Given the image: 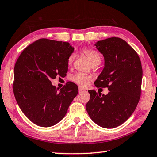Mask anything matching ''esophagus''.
Here are the masks:
<instances>
[{"label":"esophagus","mask_w":157,"mask_h":157,"mask_svg":"<svg viewBox=\"0 0 157 157\" xmlns=\"http://www.w3.org/2000/svg\"><path fill=\"white\" fill-rule=\"evenodd\" d=\"M79 93H83V92H84V89H83L82 88H81V87H79Z\"/></svg>","instance_id":"1"}]
</instances>
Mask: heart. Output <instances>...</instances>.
<instances>
[{
	"label": "heart",
	"mask_w": 157,
	"mask_h": 157,
	"mask_svg": "<svg viewBox=\"0 0 157 157\" xmlns=\"http://www.w3.org/2000/svg\"><path fill=\"white\" fill-rule=\"evenodd\" d=\"M82 53L86 56L90 63L93 65H98L101 61V55L97 50L90 48H84L82 49ZM75 58V54L72 53L70 55L67 60V64L69 66H71ZM71 79L82 87H86L89 84L91 77L88 75L82 73H77L71 78Z\"/></svg>",
	"instance_id": "obj_1"
}]
</instances>
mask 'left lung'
I'll list each match as a JSON object with an SVG mask.
<instances>
[{"instance_id": "left-lung-1", "label": "left lung", "mask_w": 157, "mask_h": 157, "mask_svg": "<svg viewBox=\"0 0 157 157\" xmlns=\"http://www.w3.org/2000/svg\"><path fill=\"white\" fill-rule=\"evenodd\" d=\"M95 45L103 55L105 67L94 85L107 88L109 92L101 96L95 90H88L90 98L86 109L97 124L106 128H115L130 117L139 103L142 63L136 50L119 37L99 41Z\"/></svg>"}]
</instances>
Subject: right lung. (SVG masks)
Returning <instances> with one entry per match:
<instances>
[{"mask_svg": "<svg viewBox=\"0 0 157 157\" xmlns=\"http://www.w3.org/2000/svg\"><path fill=\"white\" fill-rule=\"evenodd\" d=\"M74 51L68 42L40 39L24 49L14 67L13 93L18 105L30 121L49 127L62 120L78 93L68 82L58 90L51 79L64 77L67 60Z\"/></svg>", "mask_w": 157, "mask_h": 157, "instance_id": "1", "label": "right lung"}]
</instances>
